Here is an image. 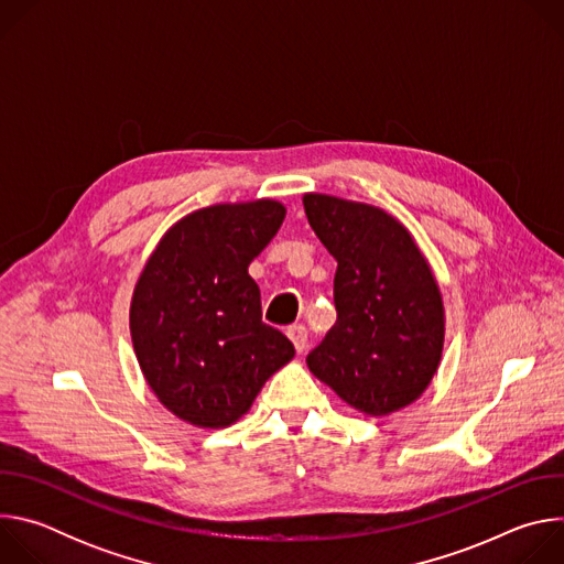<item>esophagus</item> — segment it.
Listing matches in <instances>:
<instances>
[{"mask_svg": "<svg viewBox=\"0 0 564 564\" xmlns=\"http://www.w3.org/2000/svg\"><path fill=\"white\" fill-rule=\"evenodd\" d=\"M288 337L292 339L296 352H303L307 348V328L305 326H301V324L299 326H290L288 328Z\"/></svg>", "mask_w": 564, "mask_h": 564, "instance_id": "esophagus-1", "label": "esophagus"}]
</instances>
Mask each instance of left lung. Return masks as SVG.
Returning <instances> with one entry per match:
<instances>
[{
	"label": "left lung",
	"instance_id": "1",
	"mask_svg": "<svg viewBox=\"0 0 564 564\" xmlns=\"http://www.w3.org/2000/svg\"><path fill=\"white\" fill-rule=\"evenodd\" d=\"M305 216L337 259V324L310 355V370L346 404L379 417L415 401L444 346V305L406 227L386 212L324 194Z\"/></svg>",
	"mask_w": 564,
	"mask_h": 564
}]
</instances>
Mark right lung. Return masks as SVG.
<instances>
[{"label": "right lung", "mask_w": 564, "mask_h": 564, "mask_svg": "<svg viewBox=\"0 0 564 564\" xmlns=\"http://www.w3.org/2000/svg\"><path fill=\"white\" fill-rule=\"evenodd\" d=\"M276 200L214 205L178 220L147 261L131 299V339L151 390L181 420L223 429L294 357L263 324L248 265L279 231Z\"/></svg>", "instance_id": "1"}]
</instances>
